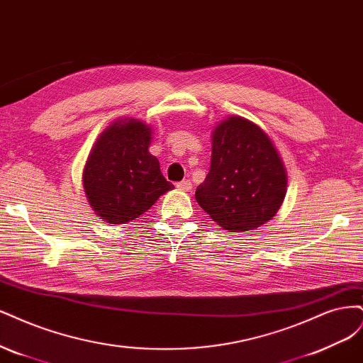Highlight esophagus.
Instances as JSON below:
<instances>
[{
    "label": "esophagus",
    "mask_w": 363,
    "mask_h": 363,
    "mask_svg": "<svg viewBox=\"0 0 363 363\" xmlns=\"http://www.w3.org/2000/svg\"><path fill=\"white\" fill-rule=\"evenodd\" d=\"M177 186H178L179 190H182V191H189V190H191V182L189 179H184V181L178 182Z\"/></svg>",
    "instance_id": "1"
}]
</instances>
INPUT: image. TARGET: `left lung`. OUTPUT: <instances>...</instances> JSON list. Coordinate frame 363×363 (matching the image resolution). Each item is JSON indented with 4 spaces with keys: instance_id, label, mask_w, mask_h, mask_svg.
<instances>
[{
    "instance_id": "1",
    "label": "left lung",
    "mask_w": 363,
    "mask_h": 363,
    "mask_svg": "<svg viewBox=\"0 0 363 363\" xmlns=\"http://www.w3.org/2000/svg\"><path fill=\"white\" fill-rule=\"evenodd\" d=\"M286 193L276 147L255 123L232 116L213 133L211 167L196 201L228 230H250L273 218Z\"/></svg>"
}]
</instances>
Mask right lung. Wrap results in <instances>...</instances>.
<instances>
[{"label": "right lung", "mask_w": 363, "mask_h": 363, "mask_svg": "<svg viewBox=\"0 0 363 363\" xmlns=\"http://www.w3.org/2000/svg\"><path fill=\"white\" fill-rule=\"evenodd\" d=\"M150 134L145 123L125 119L107 128L93 146L83 182L90 205L104 221L128 223L174 189L149 154Z\"/></svg>", "instance_id": "right-lung-1"}]
</instances>
